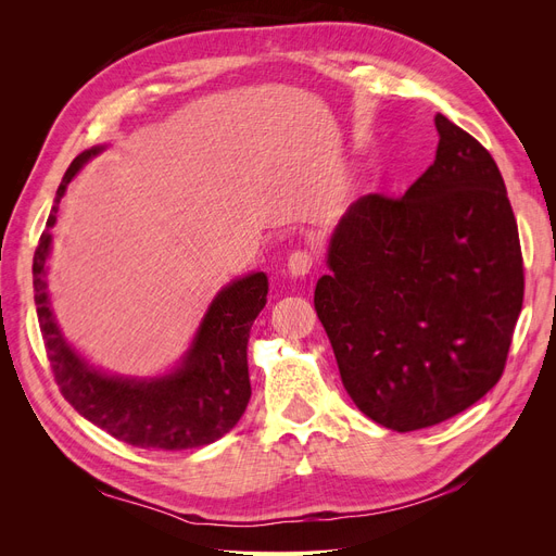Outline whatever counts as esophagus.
I'll list each match as a JSON object with an SVG mask.
<instances>
[{"mask_svg": "<svg viewBox=\"0 0 556 556\" xmlns=\"http://www.w3.org/2000/svg\"><path fill=\"white\" fill-rule=\"evenodd\" d=\"M313 264H315V257L308 250H294L288 257V271L292 278H304L313 271Z\"/></svg>", "mask_w": 556, "mask_h": 556, "instance_id": "1", "label": "esophagus"}]
</instances>
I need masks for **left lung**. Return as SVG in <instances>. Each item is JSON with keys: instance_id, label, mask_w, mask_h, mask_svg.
<instances>
[{"instance_id": "8db88e82", "label": "left lung", "mask_w": 556, "mask_h": 556, "mask_svg": "<svg viewBox=\"0 0 556 556\" xmlns=\"http://www.w3.org/2000/svg\"><path fill=\"white\" fill-rule=\"evenodd\" d=\"M439 148L401 199H357L336 225L315 311L343 387L374 422L415 431L498 382L525 299L496 162L435 115Z\"/></svg>"}]
</instances>
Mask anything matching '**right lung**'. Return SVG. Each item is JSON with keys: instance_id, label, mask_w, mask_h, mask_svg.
Masks as SVG:
<instances>
[{"instance_id": "right-lung-1", "label": "right lung", "mask_w": 556, "mask_h": 556, "mask_svg": "<svg viewBox=\"0 0 556 556\" xmlns=\"http://www.w3.org/2000/svg\"><path fill=\"white\" fill-rule=\"evenodd\" d=\"M106 146L80 153L66 169L55 206L50 208L35 264V304L46 352L64 399L113 439L153 450H190L215 443L237 427L250 401L248 339L255 317L266 306L264 271L233 278L208 304L188 350L169 371L157 376H121L90 364L66 341L48 294L50 229L58 223L60 201L70 182Z\"/></svg>"}]
</instances>
